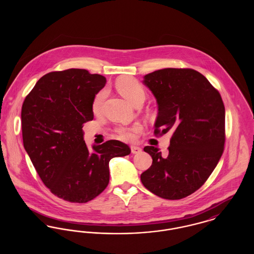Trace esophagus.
<instances>
[{
	"mask_svg": "<svg viewBox=\"0 0 254 254\" xmlns=\"http://www.w3.org/2000/svg\"><path fill=\"white\" fill-rule=\"evenodd\" d=\"M130 149H131V153H132V154H138V153H141V152H142V148L139 147V146L132 145V146H130Z\"/></svg>",
	"mask_w": 254,
	"mask_h": 254,
	"instance_id": "obj_1",
	"label": "esophagus"
}]
</instances>
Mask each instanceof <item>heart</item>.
<instances>
[{
	"mask_svg": "<svg viewBox=\"0 0 254 254\" xmlns=\"http://www.w3.org/2000/svg\"><path fill=\"white\" fill-rule=\"evenodd\" d=\"M117 88L123 96L129 101L135 107L143 104L145 99V90L140 82L133 78H124L118 83ZM107 96V90L99 91L94 97L92 103V110L94 113H99L102 109L104 101ZM141 130V127L133 126L130 127H120L116 129L117 135L124 141H132L136 138V134Z\"/></svg>",
	"mask_w": 254,
	"mask_h": 254,
	"instance_id": "1",
	"label": "heart"
}]
</instances>
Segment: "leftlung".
Here are the masks:
<instances>
[{
  "label": "left lung",
  "instance_id": "8db88e82",
  "mask_svg": "<svg viewBox=\"0 0 254 254\" xmlns=\"http://www.w3.org/2000/svg\"><path fill=\"white\" fill-rule=\"evenodd\" d=\"M156 98L155 136L170 132L168 154L146 145L152 157L141 181L152 193L179 200L199 190L217 166L226 140L225 106L217 89L191 68H164L146 74Z\"/></svg>",
  "mask_w": 254,
  "mask_h": 254
}]
</instances>
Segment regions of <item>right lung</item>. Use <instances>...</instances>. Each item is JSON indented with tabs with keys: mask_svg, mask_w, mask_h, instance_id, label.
<instances>
[{
	"mask_svg": "<svg viewBox=\"0 0 254 254\" xmlns=\"http://www.w3.org/2000/svg\"><path fill=\"white\" fill-rule=\"evenodd\" d=\"M106 78L69 68L44 75L24 99V149L41 180L64 201L86 203L109 182V161L130 153L129 146L109 140L88 149L83 125L93 120L92 103Z\"/></svg>",
	"mask_w": 254,
	"mask_h": 254,
	"instance_id": "obj_1",
	"label": "right lung"
}]
</instances>
